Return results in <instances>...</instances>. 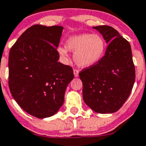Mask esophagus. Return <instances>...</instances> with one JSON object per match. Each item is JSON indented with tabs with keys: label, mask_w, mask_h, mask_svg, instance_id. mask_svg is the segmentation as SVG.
<instances>
[{
	"label": "esophagus",
	"mask_w": 146,
	"mask_h": 146,
	"mask_svg": "<svg viewBox=\"0 0 146 146\" xmlns=\"http://www.w3.org/2000/svg\"><path fill=\"white\" fill-rule=\"evenodd\" d=\"M73 73H74V76H75L76 77H77L78 76H79V70H77V69H74V70H73Z\"/></svg>",
	"instance_id": "1"
}]
</instances>
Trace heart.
<instances>
[{
    "instance_id": "obj_1",
    "label": "heart",
    "mask_w": 146,
    "mask_h": 146,
    "mask_svg": "<svg viewBox=\"0 0 146 146\" xmlns=\"http://www.w3.org/2000/svg\"><path fill=\"white\" fill-rule=\"evenodd\" d=\"M106 49V44L103 36L83 33L70 37L66 41L65 46H60L57 51L64 59L68 58V50L74 52L75 63L80 67H88L103 58Z\"/></svg>"
}]
</instances>
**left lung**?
Masks as SVG:
<instances>
[{
  "instance_id": "8db88e82",
  "label": "left lung",
  "mask_w": 146,
  "mask_h": 146,
  "mask_svg": "<svg viewBox=\"0 0 146 146\" xmlns=\"http://www.w3.org/2000/svg\"><path fill=\"white\" fill-rule=\"evenodd\" d=\"M93 28L109 44L103 58L79 73L83 100L96 113H113L122 107L135 83L132 50L129 43L112 27Z\"/></svg>"
}]
</instances>
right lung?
<instances>
[{
	"label": "right lung",
	"mask_w": 146,
	"mask_h": 146,
	"mask_svg": "<svg viewBox=\"0 0 146 146\" xmlns=\"http://www.w3.org/2000/svg\"><path fill=\"white\" fill-rule=\"evenodd\" d=\"M63 27L36 24L21 34L10 50L8 85L17 104L39 119L52 116L62 106L73 68L58 62L56 48Z\"/></svg>",
	"instance_id": "add662e5"
}]
</instances>
